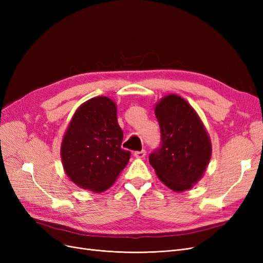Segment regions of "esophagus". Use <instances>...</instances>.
Here are the masks:
<instances>
[{
	"instance_id": "esophagus-1",
	"label": "esophagus",
	"mask_w": 263,
	"mask_h": 263,
	"mask_svg": "<svg viewBox=\"0 0 263 263\" xmlns=\"http://www.w3.org/2000/svg\"><path fill=\"white\" fill-rule=\"evenodd\" d=\"M134 156L136 158H144L146 156V150H140V151H135Z\"/></svg>"
}]
</instances>
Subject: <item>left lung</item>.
<instances>
[{
    "label": "left lung",
    "mask_w": 263,
    "mask_h": 263,
    "mask_svg": "<svg viewBox=\"0 0 263 263\" xmlns=\"http://www.w3.org/2000/svg\"><path fill=\"white\" fill-rule=\"evenodd\" d=\"M160 146L149 156L158 178L177 192L192 187L208 166L212 146L195 110L178 95H168L155 108Z\"/></svg>",
    "instance_id": "left-lung-1"
}]
</instances>
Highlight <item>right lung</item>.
Instances as JSON below:
<instances>
[{
  "mask_svg": "<svg viewBox=\"0 0 263 263\" xmlns=\"http://www.w3.org/2000/svg\"><path fill=\"white\" fill-rule=\"evenodd\" d=\"M122 141L115 103L104 97L85 102L73 115L61 145L67 176L82 189L105 191L130 158Z\"/></svg>",
  "mask_w": 263,
  "mask_h": 263,
  "instance_id": "obj_1",
  "label": "right lung"
}]
</instances>
